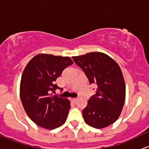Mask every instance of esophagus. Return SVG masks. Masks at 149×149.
<instances>
[{"label": "esophagus", "mask_w": 149, "mask_h": 149, "mask_svg": "<svg viewBox=\"0 0 149 149\" xmlns=\"http://www.w3.org/2000/svg\"><path fill=\"white\" fill-rule=\"evenodd\" d=\"M71 100L73 102H76V101L77 100V98H71Z\"/></svg>", "instance_id": "34e87169"}]
</instances>
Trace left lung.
Instances as JSON below:
<instances>
[{
    "mask_svg": "<svg viewBox=\"0 0 149 149\" xmlns=\"http://www.w3.org/2000/svg\"><path fill=\"white\" fill-rule=\"evenodd\" d=\"M88 78L97 86L96 94L88 100L83 110L86 123L96 129L113 124L125 104L126 86L122 70L110 56L102 52H91L72 57Z\"/></svg>",
    "mask_w": 149,
    "mask_h": 149,
    "instance_id": "8db88e82",
    "label": "left lung"
}]
</instances>
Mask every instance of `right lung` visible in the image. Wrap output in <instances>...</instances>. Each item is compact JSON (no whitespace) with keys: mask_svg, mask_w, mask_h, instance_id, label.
<instances>
[{"mask_svg":"<svg viewBox=\"0 0 149 149\" xmlns=\"http://www.w3.org/2000/svg\"><path fill=\"white\" fill-rule=\"evenodd\" d=\"M73 62L68 56L39 54L28 62L21 78L19 95L26 113L37 125L54 130L66 122L71 102L53 95L62 90L55 81Z\"/></svg>","mask_w":149,"mask_h":149,"instance_id":"1","label":"right lung"}]
</instances>
